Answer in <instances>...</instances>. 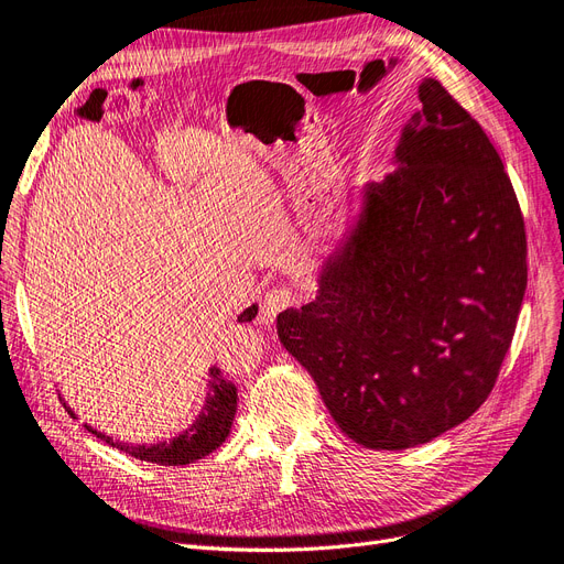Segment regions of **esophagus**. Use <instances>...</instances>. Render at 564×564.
Returning a JSON list of instances; mask_svg holds the SVG:
<instances>
[{"mask_svg":"<svg viewBox=\"0 0 564 564\" xmlns=\"http://www.w3.org/2000/svg\"><path fill=\"white\" fill-rule=\"evenodd\" d=\"M295 302V293L288 288H271L269 293L262 300V321L271 323L276 318V314L285 311L290 304Z\"/></svg>","mask_w":564,"mask_h":564,"instance_id":"esophagus-1","label":"esophagus"}]
</instances>
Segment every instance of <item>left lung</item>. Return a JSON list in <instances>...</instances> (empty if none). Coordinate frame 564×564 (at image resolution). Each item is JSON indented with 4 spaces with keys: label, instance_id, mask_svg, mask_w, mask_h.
<instances>
[{
    "label": "left lung",
    "instance_id": "1",
    "mask_svg": "<svg viewBox=\"0 0 564 564\" xmlns=\"http://www.w3.org/2000/svg\"><path fill=\"white\" fill-rule=\"evenodd\" d=\"M419 97L400 170L365 187L318 297L276 318L341 432L381 451L425 444L488 400L528 285L502 158L440 80L425 78Z\"/></svg>",
    "mask_w": 564,
    "mask_h": 564
}]
</instances>
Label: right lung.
Segmentation results:
<instances>
[{
	"label": "right lung",
	"instance_id": "1",
	"mask_svg": "<svg viewBox=\"0 0 564 564\" xmlns=\"http://www.w3.org/2000/svg\"><path fill=\"white\" fill-rule=\"evenodd\" d=\"M258 314V306H248L243 314L239 316V323H250ZM208 394L206 402L197 415V421L187 427L183 434L174 436L172 442H160V444H151V446H130L122 442H113L111 436L101 434L97 430H93L90 425H86L97 440L107 442L113 448H120L128 455L137 457V460H145V463H155V465H170V467H178V465H191L199 457L214 453L229 434V427H232L235 413H237V386L232 381H227L223 377V371L218 367L208 369ZM65 404V400H62ZM65 409L74 415V411L65 404Z\"/></svg>",
	"mask_w": 564,
	"mask_h": 564
}]
</instances>
